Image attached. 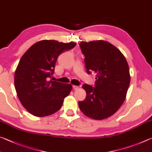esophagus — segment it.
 I'll return each mask as SVG.
<instances>
[{
	"instance_id": "obj_1",
	"label": "esophagus",
	"mask_w": 152,
	"mask_h": 152,
	"mask_svg": "<svg viewBox=\"0 0 152 152\" xmlns=\"http://www.w3.org/2000/svg\"><path fill=\"white\" fill-rule=\"evenodd\" d=\"M72 88L74 90H77L78 88V86H76V85H73L72 86Z\"/></svg>"
}]
</instances>
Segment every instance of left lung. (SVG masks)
I'll return each instance as SVG.
<instances>
[{
	"label": "left lung",
	"mask_w": 152,
	"mask_h": 152,
	"mask_svg": "<svg viewBox=\"0 0 152 152\" xmlns=\"http://www.w3.org/2000/svg\"><path fill=\"white\" fill-rule=\"evenodd\" d=\"M88 74H96L94 87L84 84L86 99L79 101L81 111L95 120H102L117 111L124 102L130 84L128 63L119 50L103 40L81 42Z\"/></svg>",
	"instance_id": "obj_1"
}]
</instances>
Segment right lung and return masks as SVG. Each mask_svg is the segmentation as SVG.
I'll return each mask as SVG.
<instances>
[{
	"mask_svg": "<svg viewBox=\"0 0 152 152\" xmlns=\"http://www.w3.org/2000/svg\"><path fill=\"white\" fill-rule=\"evenodd\" d=\"M76 43L42 40L28 49L15 72V87L23 106L36 117L58 111L72 88L70 84L50 80L58 56Z\"/></svg>",
	"mask_w": 152,
	"mask_h": 152,
	"instance_id": "add662e5",
	"label": "right lung"
}]
</instances>
